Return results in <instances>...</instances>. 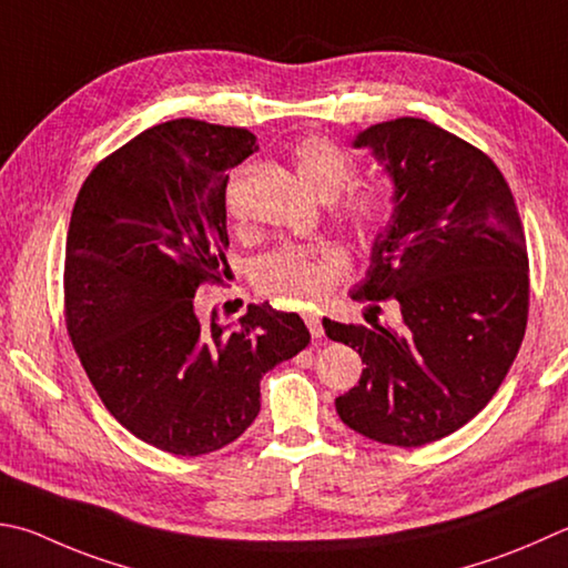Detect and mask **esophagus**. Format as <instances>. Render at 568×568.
<instances>
[{
  "mask_svg": "<svg viewBox=\"0 0 568 568\" xmlns=\"http://www.w3.org/2000/svg\"><path fill=\"white\" fill-rule=\"evenodd\" d=\"M305 325H307V329H311V335H313L315 339L325 335V329H323V320H320V315L307 313V315H305Z\"/></svg>",
  "mask_w": 568,
  "mask_h": 568,
  "instance_id": "obj_1",
  "label": "esophagus"
}]
</instances>
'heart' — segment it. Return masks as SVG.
<instances>
[{"instance_id":"obj_1","label":"heart","mask_w":568,"mask_h":568,"mask_svg":"<svg viewBox=\"0 0 568 568\" xmlns=\"http://www.w3.org/2000/svg\"><path fill=\"white\" fill-rule=\"evenodd\" d=\"M301 181L323 199H333L353 181V161L325 136H307L293 149ZM392 201L385 191H359L347 201V221L359 235H375L387 225ZM345 255L335 248H281L257 265V287L295 307H311L333 291L345 273Z\"/></svg>"}]
</instances>
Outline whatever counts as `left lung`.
Wrapping results in <instances>:
<instances>
[{
  "label": "left lung",
  "instance_id": "left-lung-1",
  "mask_svg": "<svg viewBox=\"0 0 568 568\" xmlns=\"http://www.w3.org/2000/svg\"><path fill=\"white\" fill-rule=\"evenodd\" d=\"M353 149L387 173L392 215L349 297H395L402 323L323 320L365 363L335 409L369 439L422 447L477 417L507 377L529 313L527 241L501 171L437 123H375Z\"/></svg>",
  "mask_w": 568,
  "mask_h": 568
}]
</instances>
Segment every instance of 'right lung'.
<instances>
[{"mask_svg":"<svg viewBox=\"0 0 568 568\" xmlns=\"http://www.w3.org/2000/svg\"><path fill=\"white\" fill-rule=\"evenodd\" d=\"M245 129L159 123L89 173L67 235V325L91 385L133 437L179 457L239 439L261 379L311 343L301 315L248 305L209 325L195 291L223 281L225 185L255 151Z\"/></svg>","mask_w":568,"mask_h":568,"instance_id":"1","label":"right lung"}]
</instances>
